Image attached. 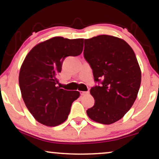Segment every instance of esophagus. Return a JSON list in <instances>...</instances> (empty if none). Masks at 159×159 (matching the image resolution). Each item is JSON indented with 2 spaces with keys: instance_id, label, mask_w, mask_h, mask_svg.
Returning a JSON list of instances; mask_svg holds the SVG:
<instances>
[{
  "instance_id": "esophagus-1",
  "label": "esophagus",
  "mask_w": 159,
  "mask_h": 159,
  "mask_svg": "<svg viewBox=\"0 0 159 159\" xmlns=\"http://www.w3.org/2000/svg\"><path fill=\"white\" fill-rule=\"evenodd\" d=\"M89 94V91H80V95H86Z\"/></svg>"
}]
</instances>
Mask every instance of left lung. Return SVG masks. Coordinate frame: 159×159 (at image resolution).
I'll return each instance as SVG.
<instances>
[{
  "label": "left lung",
  "instance_id": "left-lung-1",
  "mask_svg": "<svg viewBox=\"0 0 159 159\" xmlns=\"http://www.w3.org/2000/svg\"><path fill=\"white\" fill-rule=\"evenodd\" d=\"M83 53L98 82L90 89L95 104L87 114L103 125L116 122L131 108L140 89L135 54L124 40L106 34L85 39Z\"/></svg>",
  "mask_w": 159,
  "mask_h": 159
}]
</instances>
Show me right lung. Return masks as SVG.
<instances>
[{
  "instance_id": "1",
  "label": "right lung",
  "mask_w": 159,
  "mask_h": 159,
  "mask_svg": "<svg viewBox=\"0 0 159 159\" xmlns=\"http://www.w3.org/2000/svg\"><path fill=\"white\" fill-rule=\"evenodd\" d=\"M83 41L55 37L35 45L26 56L19 87L26 106L38 122L55 127L66 120L80 93L60 88L57 77L66 57L82 53Z\"/></svg>"
}]
</instances>
